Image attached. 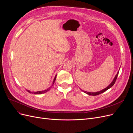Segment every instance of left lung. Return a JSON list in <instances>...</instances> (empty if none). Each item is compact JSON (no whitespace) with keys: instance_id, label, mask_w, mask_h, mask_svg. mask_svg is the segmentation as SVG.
<instances>
[{"instance_id":"1","label":"left lung","mask_w":133,"mask_h":133,"mask_svg":"<svg viewBox=\"0 0 133 133\" xmlns=\"http://www.w3.org/2000/svg\"><path fill=\"white\" fill-rule=\"evenodd\" d=\"M118 72H117V74H116V76H115V78H114V79L113 81L112 82H111V83H110V85H109L107 87H106V88H104V89H102V90H100V91H99V92H95V93H91V92H88L84 91V90H82V89H81V90H82V91H83V92H84V93H86V94H88V95H93V96H94V95H99V94H101V93H102L104 92L105 91H106L107 90H108V89H109L110 87H112V86L114 85V83H115V81H116V79H117V75H118Z\"/></svg>"}]
</instances>
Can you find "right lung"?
<instances>
[{"label": "right lung", "instance_id": "obj_1", "mask_svg": "<svg viewBox=\"0 0 133 133\" xmlns=\"http://www.w3.org/2000/svg\"><path fill=\"white\" fill-rule=\"evenodd\" d=\"M56 76H57V75H55V78H54V80H53V83H52V86H53V85L54 83L55 80V79H56ZM51 87H52V86H51V87L49 88L48 89H46V90H43V91H38V92H31L29 91V90H27V91H28V92H29V93H33V94H43V93H46V92H48V90H50V89H51Z\"/></svg>", "mask_w": 133, "mask_h": 133}]
</instances>
